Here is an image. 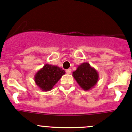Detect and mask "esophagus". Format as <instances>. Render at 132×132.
<instances>
[{
    "instance_id": "obj_1",
    "label": "esophagus",
    "mask_w": 132,
    "mask_h": 132,
    "mask_svg": "<svg viewBox=\"0 0 132 132\" xmlns=\"http://www.w3.org/2000/svg\"><path fill=\"white\" fill-rule=\"evenodd\" d=\"M66 72L67 74H70L71 73V69H68V70H66Z\"/></svg>"
}]
</instances>
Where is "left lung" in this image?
I'll return each mask as SVG.
<instances>
[{"mask_svg":"<svg viewBox=\"0 0 132 132\" xmlns=\"http://www.w3.org/2000/svg\"><path fill=\"white\" fill-rule=\"evenodd\" d=\"M73 78L82 89L89 90L98 83L99 74L94 68L88 62H83L79 65L77 70L72 73Z\"/></svg>","mask_w":132,"mask_h":132,"instance_id":"1","label":"left lung"}]
</instances>
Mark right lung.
<instances>
[{"mask_svg":"<svg viewBox=\"0 0 132 132\" xmlns=\"http://www.w3.org/2000/svg\"><path fill=\"white\" fill-rule=\"evenodd\" d=\"M65 73L59 66L47 64L36 73L34 81L42 90L49 91Z\"/></svg>","mask_w":132,"mask_h":132,"instance_id":"1","label":"right lung"}]
</instances>
